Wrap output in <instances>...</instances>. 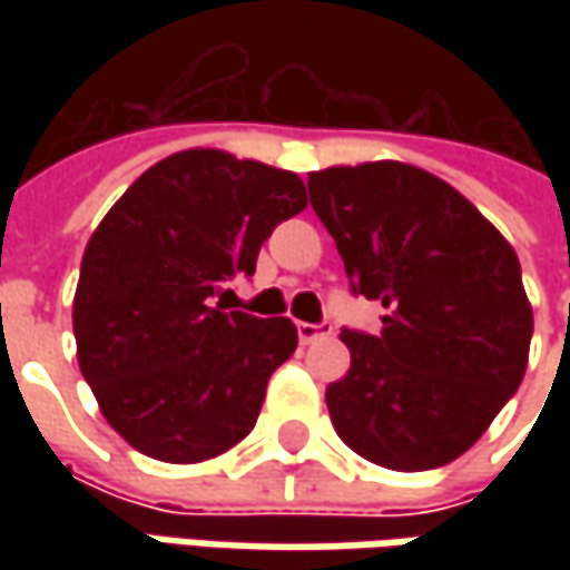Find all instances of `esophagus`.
Listing matches in <instances>:
<instances>
[{
  "instance_id": "esophagus-1",
  "label": "esophagus",
  "mask_w": 570,
  "mask_h": 570,
  "mask_svg": "<svg viewBox=\"0 0 570 570\" xmlns=\"http://www.w3.org/2000/svg\"><path fill=\"white\" fill-rule=\"evenodd\" d=\"M333 330L326 326V323H297V340H301V345H311V342L317 340H326Z\"/></svg>"
}]
</instances>
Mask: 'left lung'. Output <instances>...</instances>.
Instances as JSON below:
<instances>
[{
	"label": "left lung",
	"mask_w": 570,
	"mask_h": 570,
	"mask_svg": "<svg viewBox=\"0 0 570 570\" xmlns=\"http://www.w3.org/2000/svg\"><path fill=\"white\" fill-rule=\"evenodd\" d=\"M307 189L352 292L386 311L377 336L342 330L352 364L326 386L333 428L386 470L444 466L527 371L533 307L514 247L463 193L403 161L314 170Z\"/></svg>",
	"instance_id": "left-lung-1"
}]
</instances>
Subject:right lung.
Wrapping results in <instances>:
<instances>
[{"instance_id":"right-lung-1","label":"right lung","mask_w":570,"mask_h":570,"mask_svg":"<svg viewBox=\"0 0 570 570\" xmlns=\"http://www.w3.org/2000/svg\"><path fill=\"white\" fill-rule=\"evenodd\" d=\"M304 206L292 170L187 148L104 215L81 256L72 330L81 377L129 448L203 463L250 434L297 330L215 297L253 275L263 240Z\"/></svg>"}]
</instances>
